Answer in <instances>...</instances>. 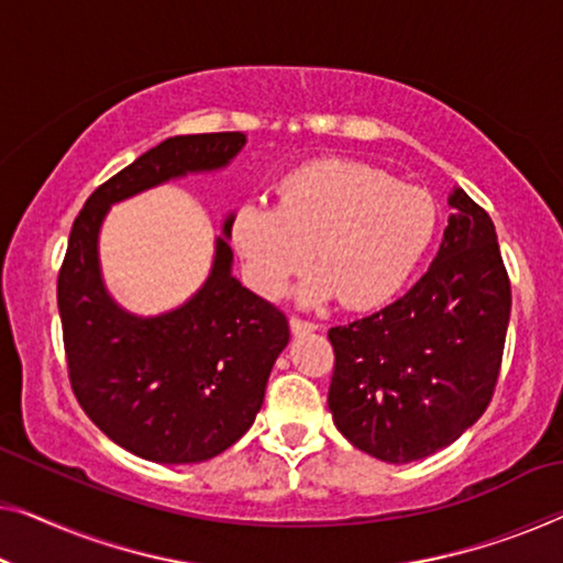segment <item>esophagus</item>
<instances>
[{
  "label": "esophagus",
  "mask_w": 563,
  "mask_h": 563,
  "mask_svg": "<svg viewBox=\"0 0 563 563\" xmlns=\"http://www.w3.org/2000/svg\"><path fill=\"white\" fill-rule=\"evenodd\" d=\"M290 331H292V335H306V333L318 331V325L310 321H303V318H290Z\"/></svg>",
  "instance_id": "34e87169"
}]
</instances>
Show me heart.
Listing matches in <instances>:
<instances>
[{
    "label": "heart",
    "mask_w": 563,
    "mask_h": 563,
    "mask_svg": "<svg viewBox=\"0 0 563 563\" xmlns=\"http://www.w3.org/2000/svg\"><path fill=\"white\" fill-rule=\"evenodd\" d=\"M430 195L399 187L387 172L354 158H323L290 172L278 205L247 201L230 238L260 296H278L310 253L321 265L298 288L303 306L341 296L356 310L379 308L405 288L434 238Z\"/></svg>",
    "instance_id": "obj_1"
}]
</instances>
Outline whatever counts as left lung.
<instances>
[{"mask_svg":"<svg viewBox=\"0 0 563 563\" xmlns=\"http://www.w3.org/2000/svg\"><path fill=\"white\" fill-rule=\"evenodd\" d=\"M430 271L376 313L329 331L333 424L391 465L430 457L488 407L510 321L498 234L463 189Z\"/></svg>","mask_w":563,"mask_h":563,"instance_id":"1","label":"left lung"}]
</instances>
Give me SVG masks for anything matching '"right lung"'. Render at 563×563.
Instances as JSON below:
<instances>
[{"label":"right lung","mask_w":563,"mask_h":563,"mask_svg":"<svg viewBox=\"0 0 563 563\" xmlns=\"http://www.w3.org/2000/svg\"><path fill=\"white\" fill-rule=\"evenodd\" d=\"M245 144L240 131L162 141L88 197L67 240L57 308L73 391L100 432L151 463H205L238 442L263 407L290 331L278 308L232 275V212L207 280L156 316L131 313L108 292L100 228L119 201L228 169Z\"/></svg>","instance_id":"1"}]
</instances>
